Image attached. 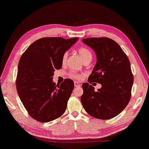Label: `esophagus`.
<instances>
[{"mask_svg":"<svg viewBox=\"0 0 149 149\" xmlns=\"http://www.w3.org/2000/svg\"><path fill=\"white\" fill-rule=\"evenodd\" d=\"M74 86L75 87H79L81 86V84L78 82V81H74Z\"/></svg>","mask_w":149,"mask_h":149,"instance_id":"34e87169","label":"esophagus"}]
</instances>
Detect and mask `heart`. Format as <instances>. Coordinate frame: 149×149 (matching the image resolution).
<instances>
[{
	"instance_id": "heart-1",
	"label": "heart",
	"mask_w": 149,
	"mask_h": 149,
	"mask_svg": "<svg viewBox=\"0 0 149 149\" xmlns=\"http://www.w3.org/2000/svg\"><path fill=\"white\" fill-rule=\"evenodd\" d=\"M78 53L81 58V60H82L83 61L87 59H92V58H93V53H92V52L90 51L89 49H88L87 48L80 47L78 49ZM68 53H65L63 56L62 62L63 63L65 62L67 57H68ZM70 77H72L73 79H80L81 77H82V75L77 74V73H75L74 72H72L70 73Z\"/></svg>"
}]
</instances>
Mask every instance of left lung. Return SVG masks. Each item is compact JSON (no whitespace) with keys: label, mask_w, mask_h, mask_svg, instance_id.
<instances>
[{"label":"left lung","mask_w":149,"mask_h":149,"mask_svg":"<svg viewBox=\"0 0 149 149\" xmlns=\"http://www.w3.org/2000/svg\"><path fill=\"white\" fill-rule=\"evenodd\" d=\"M82 42L95 52L96 63L89 83H99L95 91L93 86L83 83L80 100L89 115L97 119L117 116L127 105L131 98L134 77L130 63L118 44L108 38H90Z\"/></svg>","instance_id":"obj_1"}]
</instances>
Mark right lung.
Wrapping results in <instances>:
<instances>
[{
    "label": "right lung",
    "instance_id": "1",
    "mask_svg": "<svg viewBox=\"0 0 149 149\" xmlns=\"http://www.w3.org/2000/svg\"><path fill=\"white\" fill-rule=\"evenodd\" d=\"M78 38H43L37 40L21 56L16 79L17 91L30 116L40 122H49L65 111L74 88L67 78L60 85L53 82L55 70L62 68L65 53Z\"/></svg>",
    "mask_w": 149,
    "mask_h": 149
}]
</instances>
